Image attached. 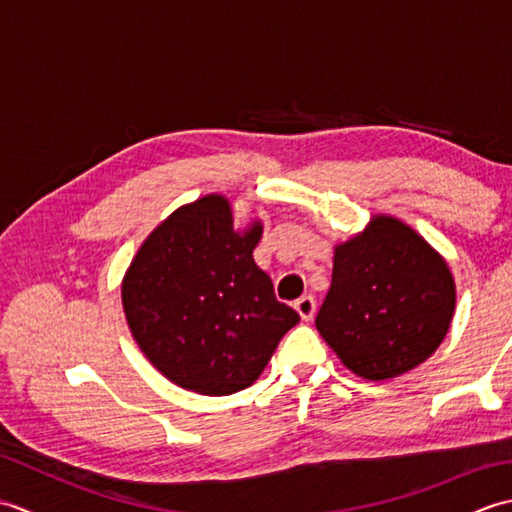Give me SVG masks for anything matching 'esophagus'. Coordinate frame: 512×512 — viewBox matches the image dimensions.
<instances>
[{
  "label": "esophagus",
  "instance_id": "esophagus-1",
  "mask_svg": "<svg viewBox=\"0 0 512 512\" xmlns=\"http://www.w3.org/2000/svg\"><path fill=\"white\" fill-rule=\"evenodd\" d=\"M295 310L299 312V317L303 321H310L314 317V312H317V301H314V297H310V295L308 297H301L295 303Z\"/></svg>",
  "mask_w": 512,
  "mask_h": 512
}]
</instances>
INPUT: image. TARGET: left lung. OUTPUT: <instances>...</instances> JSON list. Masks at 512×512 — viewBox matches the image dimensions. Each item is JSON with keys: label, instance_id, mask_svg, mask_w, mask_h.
Returning <instances> with one entry per match:
<instances>
[{"label": "left lung", "instance_id": "obj_1", "mask_svg": "<svg viewBox=\"0 0 512 512\" xmlns=\"http://www.w3.org/2000/svg\"><path fill=\"white\" fill-rule=\"evenodd\" d=\"M453 310L447 262L407 224L376 215L361 235L334 248L317 330L356 376L387 380L438 350Z\"/></svg>", "mask_w": 512, "mask_h": 512}]
</instances>
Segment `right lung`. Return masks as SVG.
I'll use <instances>...</instances> for the list:
<instances>
[{"label": "right lung", "mask_w": 512, "mask_h": 512, "mask_svg": "<svg viewBox=\"0 0 512 512\" xmlns=\"http://www.w3.org/2000/svg\"><path fill=\"white\" fill-rule=\"evenodd\" d=\"M262 222L233 228L224 195L180 206L138 248L123 279L125 317L162 376L204 396L235 394L264 372L299 314L255 264Z\"/></svg>", "instance_id": "add662e5"}]
</instances>
